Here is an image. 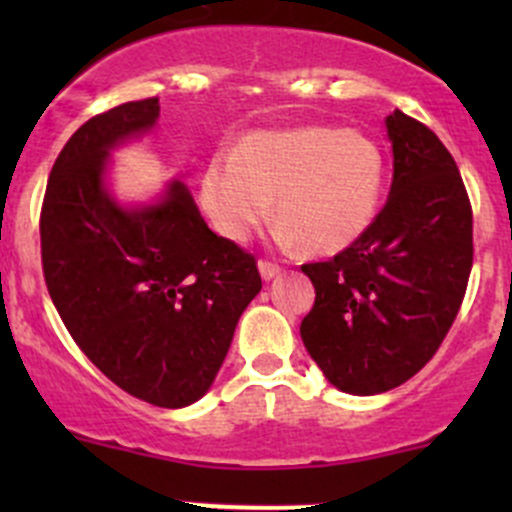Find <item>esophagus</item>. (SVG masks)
I'll return each mask as SVG.
<instances>
[{
	"label": "esophagus",
	"instance_id": "1",
	"mask_svg": "<svg viewBox=\"0 0 512 512\" xmlns=\"http://www.w3.org/2000/svg\"><path fill=\"white\" fill-rule=\"evenodd\" d=\"M257 267H260L262 280H272V277H277L282 272V267L275 265V262H270V260H260L257 262Z\"/></svg>",
	"mask_w": 512,
	"mask_h": 512
}]
</instances>
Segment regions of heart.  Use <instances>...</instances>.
<instances>
[{
    "label": "heart",
    "mask_w": 512,
    "mask_h": 512,
    "mask_svg": "<svg viewBox=\"0 0 512 512\" xmlns=\"http://www.w3.org/2000/svg\"><path fill=\"white\" fill-rule=\"evenodd\" d=\"M386 193V158L369 136L332 126L252 133L232 158L215 156L200 203L215 230L245 242L272 213L280 237L334 255L369 232Z\"/></svg>",
    "instance_id": "b5f03b06"
}]
</instances>
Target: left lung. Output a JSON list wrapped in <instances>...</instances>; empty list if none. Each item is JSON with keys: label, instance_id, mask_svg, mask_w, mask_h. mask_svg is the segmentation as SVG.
Returning <instances> with one entry per match:
<instances>
[{"label": "left lung", "instance_id": "1", "mask_svg": "<svg viewBox=\"0 0 512 512\" xmlns=\"http://www.w3.org/2000/svg\"><path fill=\"white\" fill-rule=\"evenodd\" d=\"M394 180L361 240L302 265L314 307L302 342L329 384L356 396L396 389L438 352L473 267V210L436 133L404 111L386 116Z\"/></svg>", "mask_w": 512, "mask_h": 512}]
</instances>
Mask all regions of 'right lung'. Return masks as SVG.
Instances as JSON below:
<instances>
[{
    "label": "right lung",
    "instance_id": "right-lung-1",
    "mask_svg": "<svg viewBox=\"0 0 512 512\" xmlns=\"http://www.w3.org/2000/svg\"><path fill=\"white\" fill-rule=\"evenodd\" d=\"M158 113V98L121 103L61 148L41 205V265L81 352L136 399L183 409L215 381L262 280L180 180L143 208L111 198L108 153L151 131Z\"/></svg>",
    "mask_w": 512,
    "mask_h": 512
}]
</instances>
